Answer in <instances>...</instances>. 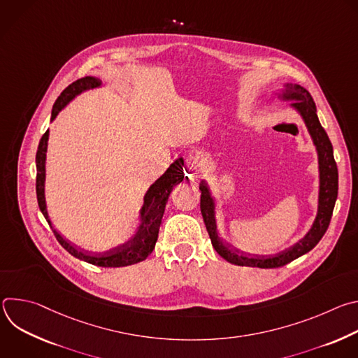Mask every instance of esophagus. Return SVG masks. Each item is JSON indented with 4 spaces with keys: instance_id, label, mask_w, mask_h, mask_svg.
Wrapping results in <instances>:
<instances>
[{
    "instance_id": "34e87169",
    "label": "esophagus",
    "mask_w": 358,
    "mask_h": 358,
    "mask_svg": "<svg viewBox=\"0 0 358 358\" xmlns=\"http://www.w3.org/2000/svg\"><path fill=\"white\" fill-rule=\"evenodd\" d=\"M188 171H191L192 174H199L203 171V169H206V162H203L202 157L199 156H192L188 159Z\"/></svg>"
}]
</instances>
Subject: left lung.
I'll return each mask as SVG.
<instances>
[{"label": "left lung", "instance_id": "left-lung-1", "mask_svg": "<svg viewBox=\"0 0 358 358\" xmlns=\"http://www.w3.org/2000/svg\"><path fill=\"white\" fill-rule=\"evenodd\" d=\"M283 99L294 100L292 106L300 113L303 117L308 130L313 138V143L317 148L319 155V170H320V191H319V211L317 217L315 220V224L312 229L306 234V236L299 241L296 245L290 246L289 249L279 252L272 257H252V255L242 253L239 250L231 249L228 245H225L217 232V222H215V203L210 194V189L202 181L199 184L201 191V214L206 222L208 235L211 238L213 246L215 250L221 255V257L228 261L229 264L238 265V266H250V268H261V269H272V268H280L292 261L297 259L301 255L308 253L312 250L319 241L326 234L330 220L333 215L334 203L337 199L338 192V171L337 164L334 162L333 156V145L330 143V138L326 133V130L322 127L319 117L316 115V105L313 101V97L310 93L301 87L300 85H285Z\"/></svg>", "mask_w": 358, "mask_h": 358}]
</instances>
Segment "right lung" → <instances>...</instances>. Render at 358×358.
<instances>
[{
  "label": "right lung",
  "mask_w": 358,
  "mask_h": 358,
  "mask_svg": "<svg viewBox=\"0 0 358 358\" xmlns=\"http://www.w3.org/2000/svg\"><path fill=\"white\" fill-rule=\"evenodd\" d=\"M100 86V80L92 76H86L82 79H78L76 82L71 83L57 99L55 105L52 108V116L50 120H54L57 115L68 105L76 94H79L83 90L93 89ZM48 137L49 130L43 133L41 137L38 151H36V198H38V206L41 213L43 214L45 220L50 225L48 211H46V203H45V194H43V184H45V159H46V145H48ZM184 162L182 159L176 160L169 170L152 184L145 196L143 208L140 211L141 214V224L138 225L137 232L134 236L127 241L126 243L116 246L110 250L101 252V253H92L78 249L76 246L68 243L52 227V231L58 239V242L72 255V257L85 261L87 264L96 265V266H103V268H120V266H129L137 262L144 261L148 255L152 252L156 246L157 238H159V229L162 224V218L164 215L166 203L169 201L170 192L174 185L180 184L184 180Z\"/></svg>",
  "instance_id": "right-lung-1"
}]
</instances>
